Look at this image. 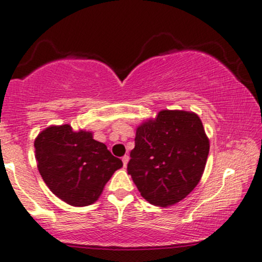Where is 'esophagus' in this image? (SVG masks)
<instances>
[{"label": "esophagus", "mask_w": 262, "mask_h": 262, "mask_svg": "<svg viewBox=\"0 0 262 262\" xmlns=\"http://www.w3.org/2000/svg\"><path fill=\"white\" fill-rule=\"evenodd\" d=\"M122 161H123V165H124V167L127 166V163H128V161H129V156L128 155H124L122 157Z\"/></svg>", "instance_id": "obj_1"}]
</instances>
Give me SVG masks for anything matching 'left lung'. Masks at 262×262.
<instances>
[{
	"instance_id": "1",
	"label": "left lung",
	"mask_w": 262,
	"mask_h": 262,
	"mask_svg": "<svg viewBox=\"0 0 262 262\" xmlns=\"http://www.w3.org/2000/svg\"><path fill=\"white\" fill-rule=\"evenodd\" d=\"M209 150L196 113L163 110L137 128L128 174L150 204L174 205L200 182Z\"/></svg>"
}]
</instances>
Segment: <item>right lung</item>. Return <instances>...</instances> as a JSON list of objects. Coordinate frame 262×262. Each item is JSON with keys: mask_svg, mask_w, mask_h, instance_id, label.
Returning <instances> with one entry per match:
<instances>
[{"mask_svg": "<svg viewBox=\"0 0 262 262\" xmlns=\"http://www.w3.org/2000/svg\"><path fill=\"white\" fill-rule=\"evenodd\" d=\"M34 146L43 182L72 206L95 203L113 173L123 166L105 144L93 139L91 132H74L69 124L46 128Z\"/></svg>", "mask_w": 262, "mask_h": 262, "instance_id": "right-lung-1", "label": "right lung"}]
</instances>
